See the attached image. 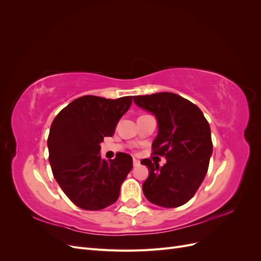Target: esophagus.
<instances>
[{
  "label": "esophagus",
  "mask_w": 261,
  "mask_h": 261,
  "mask_svg": "<svg viewBox=\"0 0 261 261\" xmlns=\"http://www.w3.org/2000/svg\"><path fill=\"white\" fill-rule=\"evenodd\" d=\"M133 164H134V167H137V165L140 164V161L137 160V159H134V160H133Z\"/></svg>",
  "instance_id": "34e87169"
}]
</instances>
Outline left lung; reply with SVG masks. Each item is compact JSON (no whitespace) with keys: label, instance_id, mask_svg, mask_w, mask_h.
<instances>
[{"label":"left lung","instance_id":"obj_1","mask_svg":"<svg viewBox=\"0 0 261 261\" xmlns=\"http://www.w3.org/2000/svg\"><path fill=\"white\" fill-rule=\"evenodd\" d=\"M134 102L155 115L159 133L152 154L167 159L163 167L141 160L149 170L144 194L156 206L179 207L198 191L207 174L212 153L209 123L198 107L172 92L135 96Z\"/></svg>","mask_w":261,"mask_h":261}]
</instances>
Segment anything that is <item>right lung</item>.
<instances>
[{"label": "right lung", "mask_w": 261, "mask_h": 261, "mask_svg": "<svg viewBox=\"0 0 261 261\" xmlns=\"http://www.w3.org/2000/svg\"><path fill=\"white\" fill-rule=\"evenodd\" d=\"M133 97L106 99L84 96L65 107L52 122L49 162L62 191L77 207L101 210L114 203L123 180L133 168L132 156L117 152L102 160L100 143L111 137Z\"/></svg>", "instance_id": "obj_1"}]
</instances>
